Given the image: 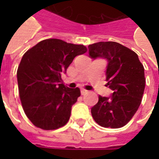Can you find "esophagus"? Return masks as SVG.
Masks as SVG:
<instances>
[{"label":"esophagus","instance_id":"34e87169","mask_svg":"<svg viewBox=\"0 0 159 159\" xmlns=\"http://www.w3.org/2000/svg\"><path fill=\"white\" fill-rule=\"evenodd\" d=\"M88 92H89V91H88V90H86V89H80V93H81V95H82L88 94Z\"/></svg>","mask_w":159,"mask_h":159}]
</instances>
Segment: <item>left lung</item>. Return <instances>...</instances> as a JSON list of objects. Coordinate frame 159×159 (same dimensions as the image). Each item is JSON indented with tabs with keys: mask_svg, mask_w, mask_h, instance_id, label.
Returning a JSON list of instances; mask_svg holds the SVG:
<instances>
[{
	"mask_svg": "<svg viewBox=\"0 0 159 159\" xmlns=\"http://www.w3.org/2000/svg\"><path fill=\"white\" fill-rule=\"evenodd\" d=\"M89 57L107 61L106 80L113 91L110 97L99 95L91 109L95 121L103 127L119 128L126 125L141 104L145 77L137 54L114 41H100L89 46Z\"/></svg>",
	"mask_w": 159,
	"mask_h": 159,
	"instance_id": "8db88e82",
	"label": "left lung"
}]
</instances>
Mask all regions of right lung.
Segmentation results:
<instances>
[{"instance_id":"obj_1","label":"right lung","mask_w":159,"mask_h":159,"mask_svg":"<svg viewBox=\"0 0 159 159\" xmlns=\"http://www.w3.org/2000/svg\"><path fill=\"white\" fill-rule=\"evenodd\" d=\"M86 52L83 45L48 39L23 56L16 72L19 96L25 115L35 126L54 130L68 122L80 90L66 88L61 76L75 57Z\"/></svg>"}]
</instances>
